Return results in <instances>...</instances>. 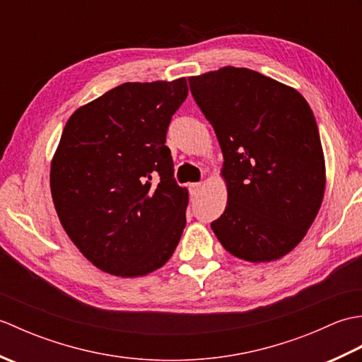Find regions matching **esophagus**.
I'll return each mask as SVG.
<instances>
[{"instance_id": "1", "label": "esophagus", "mask_w": 362, "mask_h": 362, "mask_svg": "<svg viewBox=\"0 0 362 362\" xmlns=\"http://www.w3.org/2000/svg\"><path fill=\"white\" fill-rule=\"evenodd\" d=\"M188 189H189V194H191V196H199V194H201V191H202V183H201V182L189 183Z\"/></svg>"}]
</instances>
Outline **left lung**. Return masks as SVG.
Listing matches in <instances>:
<instances>
[{
  "instance_id": "obj_1",
  "label": "left lung",
  "mask_w": 362,
  "mask_h": 362,
  "mask_svg": "<svg viewBox=\"0 0 362 362\" xmlns=\"http://www.w3.org/2000/svg\"><path fill=\"white\" fill-rule=\"evenodd\" d=\"M188 82L224 156L228 199L211 222L214 235L241 259L281 258L302 241L324 197L311 107L297 90L247 68L224 66Z\"/></svg>"
}]
</instances>
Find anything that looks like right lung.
Wrapping results in <instances>:
<instances>
[{
	"mask_svg": "<svg viewBox=\"0 0 362 362\" xmlns=\"http://www.w3.org/2000/svg\"><path fill=\"white\" fill-rule=\"evenodd\" d=\"M187 79L126 82L76 110L51 163L62 227L88 261L119 276L171 258L187 224L166 134Z\"/></svg>",
	"mask_w": 362,
	"mask_h": 362,
	"instance_id": "obj_1",
	"label": "right lung"
}]
</instances>
